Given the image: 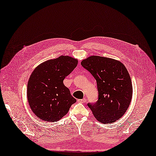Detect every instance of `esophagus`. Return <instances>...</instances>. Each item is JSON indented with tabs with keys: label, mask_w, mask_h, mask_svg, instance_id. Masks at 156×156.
I'll return each instance as SVG.
<instances>
[{
	"label": "esophagus",
	"mask_w": 156,
	"mask_h": 156,
	"mask_svg": "<svg viewBox=\"0 0 156 156\" xmlns=\"http://www.w3.org/2000/svg\"><path fill=\"white\" fill-rule=\"evenodd\" d=\"M85 101H86V99H85V98H83V99H78V100H77V102H79V103H83V102H85Z\"/></svg>",
	"instance_id": "esophagus-1"
}]
</instances>
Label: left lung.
Listing matches in <instances>:
<instances>
[{"mask_svg": "<svg viewBox=\"0 0 156 156\" xmlns=\"http://www.w3.org/2000/svg\"><path fill=\"white\" fill-rule=\"evenodd\" d=\"M81 65L97 83L98 100L89 108L98 122L108 124L121 118L131 102L133 87L131 78L122 63L115 59L91 56Z\"/></svg>", "mask_w": 156, "mask_h": 156, "instance_id": "obj_1", "label": "left lung"}]
</instances>
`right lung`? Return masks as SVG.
<instances>
[{
    "mask_svg": "<svg viewBox=\"0 0 156 156\" xmlns=\"http://www.w3.org/2000/svg\"><path fill=\"white\" fill-rule=\"evenodd\" d=\"M78 65V59L61 56L39 64L32 73L27 85L30 107L44 121H58L76 102L65 86L63 80Z\"/></svg>",
    "mask_w": 156,
    "mask_h": 156,
    "instance_id": "obj_1",
    "label": "right lung"
}]
</instances>
